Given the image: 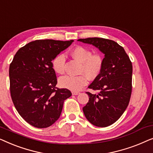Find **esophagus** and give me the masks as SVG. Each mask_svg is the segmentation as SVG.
<instances>
[{
	"label": "esophagus",
	"mask_w": 153,
	"mask_h": 153,
	"mask_svg": "<svg viewBox=\"0 0 153 153\" xmlns=\"http://www.w3.org/2000/svg\"><path fill=\"white\" fill-rule=\"evenodd\" d=\"M72 93L73 95H79L80 93H79V92H76V91H72Z\"/></svg>",
	"instance_id": "esophagus-1"
}]
</instances>
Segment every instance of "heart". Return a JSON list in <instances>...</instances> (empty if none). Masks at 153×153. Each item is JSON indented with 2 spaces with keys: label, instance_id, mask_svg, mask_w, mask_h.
<instances>
[{
  "label": "heart",
  "instance_id": "obj_1",
  "mask_svg": "<svg viewBox=\"0 0 153 153\" xmlns=\"http://www.w3.org/2000/svg\"><path fill=\"white\" fill-rule=\"evenodd\" d=\"M74 59L81 62L79 76H64L59 79V85L62 88L77 91L87 84L88 77L95 79L101 73L104 65V58L101 53H92L91 50L83 46H76L70 52ZM65 56L64 54H58L52 60L53 70L58 74L65 72Z\"/></svg>",
  "mask_w": 153,
  "mask_h": 153
}]
</instances>
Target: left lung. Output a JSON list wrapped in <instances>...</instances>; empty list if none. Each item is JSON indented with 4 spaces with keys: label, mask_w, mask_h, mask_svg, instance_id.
Listing matches in <instances>:
<instances>
[{
    "label": "left lung",
    "mask_w": 153,
    "mask_h": 153,
    "mask_svg": "<svg viewBox=\"0 0 153 153\" xmlns=\"http://www.w3.org/2000/svg\"><path fill=\"white\" fill-rule=\"evenodd\" d=\"M78 41L93 45L104 54L102 72L88 86L99 93L87 92L89 100L83 111L91 124L100 127L109 126L120 118L129 104L132 64L123 47L116 42L100 37Z\"/></svg>",
    "instance_id": "1"
}]
</instances>
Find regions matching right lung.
Listing matches in <instances>:
<instances>
[{"mask_svg": "<svg viewBox=\"0 0 153 153\" xmlns=\"http://www.w3.org/2000/svg\"><path fill=\"white\" fill-rule=\"evenodd\" d=\"M73 40L38 39L20 48L10 65V95L19 114L37 128L51 126L59 118L64 101L72 95L58 88L52 67L54 58Z\"/></svg>", "mask_w": 153, "mask_h": 153, "instance_id": "add662e5", "label": "right lung"}]
</instances>
